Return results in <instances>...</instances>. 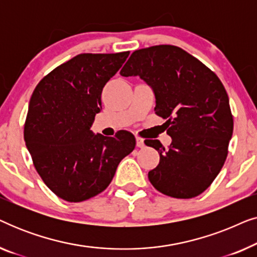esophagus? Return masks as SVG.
Segmentation results:
<instances>
[{"label": "esophagus", "mask_w": 257, "mask_h": 257, "mask_svg": "<svg viewBox=\"0 0 257 257\" xmlns=\"http://www.w3.org/2000/svg\"><path fill=\"white\" fill-rule=\"evenodd\" d=\"M136 140H137V146H138V147H144V146H145L143 138H140V137H137Z\"/></svg>", "instance_id": "obj_1"}]
</instances>
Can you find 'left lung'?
Listing matches in <instances>:
<instances>
[{
  "label": "left lung",
  "mask_w": 257,
  "mask_h": 257,
  "mask_svg": "<svg viewBox=\"0 0 257 257\" xmlns=\"http://www.w3.org/2000/svg\"><path fill=\"white\" fill-rule=\"evenodd\" d=\"M139 76L156 94V114L166 119L172 144L145 140L160 156L149 172L153 187L177 199L195 198L212 185L228 154L234 120L229 99L215 73L194 56L170 44L132 52L120 70Z\"/></svg>",
  "instance_id": "8db88e82"
}]
</instances>
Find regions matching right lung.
Segmentation results:
<instances>
[{
  "label": "right lung",
  "mask_w": 257,
  "mask_h": 257,
  "mask_svg": "<svg viewBox=\"0 0 257 257\" xmlns=\"http://www.w3.org/2000/svg\"><path fill=\"white\" fill-rule=\"evenodd\" d=\"M130 51L79 54L41 79L30 98L24 142L44 184L58 198L82 202L106 189L136 147L131 132L93 135L101 91Z\"/></svg>",
  "instance_id": "add662e5"
}]
</instances>
